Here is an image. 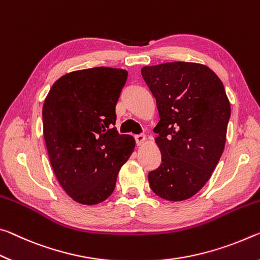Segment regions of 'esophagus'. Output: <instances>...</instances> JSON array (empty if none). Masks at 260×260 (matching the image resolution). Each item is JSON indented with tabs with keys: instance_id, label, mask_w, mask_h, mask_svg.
I'll list each match as a JSON object with an SVG mask.
<instances>
[{
	"instance_id": "esophagus-1",
	"label": "esophagus",
	"mask_w": 260,
	"mask_h": 260,
	"mask_svg": "<svg viewBox=\"0 0 260 260\" xmlns=\"http://www.w3.org/2000/svg\"><path fill=\"white\" fill-rule=\"evenodd\" d=\"M135 139H136V143H137V145H143L144 142L146 140L145 135H136L135 136Z\"/></svg>"
}]
</instances>
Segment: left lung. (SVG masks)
<instances>
[{
	"label": "left lung",
	"instance_id": "left-lung-1",
	"mask_svg": "<svg viewBox=\"0 0 260 260\" xmlns=\"http://www.w3.org/2000/svg\"><path fill=\"white\" fill-rule=\"evenodd\" d=\"M142 76L160 116L153 131L161 164L148 173L150 186L166 201H185L206 184L222 155L231 104L220 78L199 63L144 67Z\"/></svg>",
	"mask_w": 260,
	"mask_h": 260
}]
</instances>
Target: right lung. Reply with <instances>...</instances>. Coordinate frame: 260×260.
<instances>
[{"label": "right lung", "mask_w": 260, "mask_h": 260, "mask_svg": "<svg viewBox=\"0 0 260 260\" xmlns=\"http://www.w3.org/2000/svg\"><path fill=\"white\" fill-rule=\"evenodd\" d=\"M127 71L98 67L72 71L53 84L42 107L50 165L63 190L83 205L113 193L118 172L136 142L118 135L117 100Z\"/></svg>", "instance_id": "add662e5"}]
</instances>
